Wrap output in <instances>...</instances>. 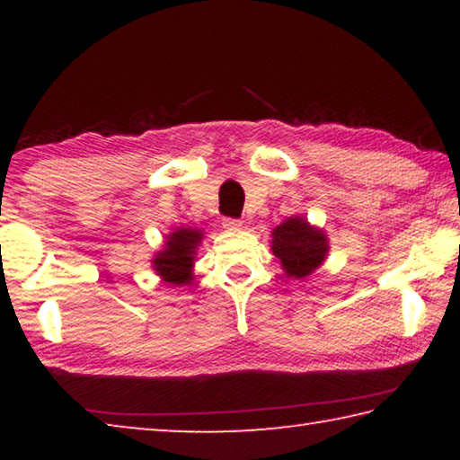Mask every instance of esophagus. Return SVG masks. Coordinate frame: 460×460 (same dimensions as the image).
<instances>
[{"mask_svg": "<svg viewBox=\"0 0 460 460\" xmlns=\"http://www.w3.org/2000/svg\"><path fill=\"white\" fill-rule=\"evenodd\" d=\"M241 223L239 219H231V217H227V219H223V227L227 231H239L241 229Z\"/></svg>", "mask_w": 460, "mask_h": 460, "instance_id": "obj_1", "label": "esophagus"}]
</instances>
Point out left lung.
<instances>
[{
    "mask_svg": "<svg viewBox=\"0 0 460 460\" xmlns=\"http://www.w3.org/2000/svg\"><path fill=\"white\" fill-rule=\"evenodd\" d=\"M271 252L282 263L286 276L302 279L324 261L329 253V239L305 217H290L271 231Z\"/></svg>",
    "mask_w": 460,
    "mask_h": 460,
    "instance_id": "left-lung-1",
    "label": "left lung"
}]
</instances>
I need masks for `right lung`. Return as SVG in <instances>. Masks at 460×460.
<instances>
[{
    "label": "right lung",
    "mask_w": 460,
    "mask_h": 460,
    "mask_svg": "<svg viewBox=\"0 0 460 460\" xmlns=\"http://www.w3.org/2000/svg\"><path fill=\"white\" fill-rule=\"evenodd\" d=\"M200 229L181 227L174 229L164 241L162 252L155 253L152 268L164 282L174 286H184L192 279V266L197 247L202 241Z\"/></svg>",
    "instance_id": "1"
}]
</instances>
